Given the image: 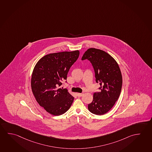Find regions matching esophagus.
Listing matches in <instances>:
<instances>
[{"instance_id":"esophagus-1","label":"esophagus","mask_w":152,"mask_h":152,"mask_svg":"<svg viewBox=\"0 0 152 152\" xmlns=\"http://www.w3.org/2000/svg\"><path fill=\"white\" fill-rule=\"evenodd\" d=\"M77 96H79V97H81V96H82V95H83V94H80V93H77Z\"/></svg>"}]
</instances>
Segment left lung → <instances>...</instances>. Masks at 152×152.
<instances>
[{"label": "left lung", "instance_id": "1", "mask_svg": "<svg viewBox=\"0 0 152 152\" xmlns=\"http://www.w3.org/2000/svg\"><path fill=\"white\" fill-rule=\"evenodd\" d=\"M90 61L94 69L100 91L94 94L93 101L88 104L91 113L102 115L111 109L121 94L123 79L118 63L108 53L94 48H89L82 56V60Z\"/></svg>", "mask_w": 152, "mask_h": 152}]
</instances>
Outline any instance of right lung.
I'll list each match as a JSON object with an SVG mask.
<instances>
[{"label": "right lung", "instance_id": "right-lung-1", "mask_svg": "<svg viewBox=\"0 0 152 152\" xmlns=\"http://www.w3.org/2000/svg\"><path fill=\"white\" fill-rule=\"evenodd\" d=\"M79 54L78 50L51 53L41 58L34 67L31 79L33 94L39 104L54 116L65 113L74 100L68 90L60 87L66 80Z\"/></svg>", "mask_w": 152, "mask_h": 152}]
</instances>
